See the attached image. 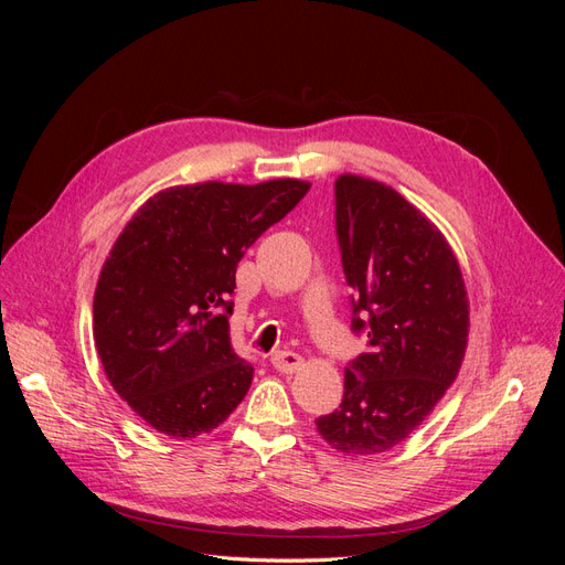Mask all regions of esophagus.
Returning <instances> with one entry per match:
<instances>
[{
    "label": "esophagus",
    "instance_id": "obj_1",
    "mask_svg": "<svg viewBox=\"0 0 565 565\" xmlns=\"http://www.w3.org/2000/svg\"><path fill=\"white\" fill-rule=\"evenodd\" d=\"M270 363H273V367H276L278 372L292 374V372L303 367V358L299 353H295V351H278L276 355L270 358Z\"/></svg>",
    "mask_w": 565,
    "mask_h": 565
}]
</instances>
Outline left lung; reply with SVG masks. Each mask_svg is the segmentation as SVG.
Here are the masks:
<instances>
[{"label":"left lung","instance_id":"1","mask_svg":"<svg viewBox=\"0 0 565 565\" xmlns=\"http://www.w3.org/2000/svg\"><path fill=\"white\" fill-rule=\"evenodd\" d=\"M337 237L355 332L370 349L344 372V401L316 419L339 452L396 448L431 415L465 361L469 297L436 224L391 185L358 174L334 183Z\"/></svg>","mask_w":565,"mask_h":565}]
</instances>
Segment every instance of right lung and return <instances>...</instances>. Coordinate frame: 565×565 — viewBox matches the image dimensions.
Returning <instances> with one entry per match:
<instances>
[{"label":"right lung","mask_w":565,"mask_h":565,"mask_svg":"<svg viewBox=\"0 0 565 565\" xmlns=\"http://www.w3.org/2000/svg\"><path fill=\"white\" fill-rule=\"evenodd\" d=\"M309 188L172 185L119 233L94 292V344L117 396L156 431L198 438L243 403L254 370L231 347L235 268Z\"/></svg>","instance_id":"add662e5"}]
</instances>
